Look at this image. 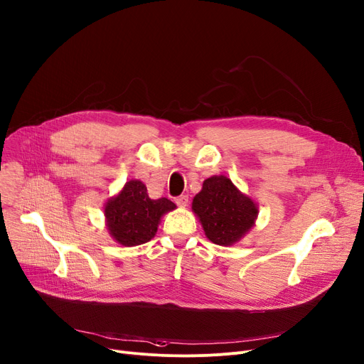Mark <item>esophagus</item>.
I'll return each instance as SVG.
<instances>
[{
  "mask_svg": "<svg viewBox=\"0 0 364 364\" xmlns=\"http://www.w3.org/2000/svg\"><path fill=\"white\" fill-rule=\"evenodd\" d=\"M176 203H177L178 206H181V208L187 206V203H188V196H187V195H181V196L176 198Z\"/></svg>",
  "mask_w": 364,
  "mask_h": 364,
  "instance_id": "34e87169",
  "label": "esophagus"
}]
</instances>
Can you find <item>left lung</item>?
<instances>
[{"label":"left lung","mask_w":364,"mask_h":364,"mask_svg":"<svg viewBox=\"0 0 364 364\" xmlns=\"http://www.w3.org/2000/svg\"><path fill=\"white\" fill-rule=\"evenodd\" d=\"M191 208L199 216L206 237L220 246L234 245L253 227L257 216L255 202L241 195L224 176L205 180Z\"/></svg>","instance_id":"1"}]
</instances>
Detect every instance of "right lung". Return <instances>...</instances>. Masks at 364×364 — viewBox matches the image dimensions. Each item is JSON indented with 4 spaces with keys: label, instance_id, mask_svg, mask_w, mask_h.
I'll return each instance as SVG.
<instances>
[{
    "label": "right lung",
    "instance_id": "right-lung-1",
    "mask_svg": "<svg viewBox=\"0 0 364 364\" xmlns=\"http://www.w3.org/2000/svg\"><path fill=\"white\" fill-rule=\"evenodd\" d=\"M176 209V205L165 198L151 199L148 188L141 181L126 183L119 195L105 206L109 234L119 245L132 247L148 241L156 234L161 216Z\"/></svg>",
    "mask_w": 364,
    "mask_h": 364
}]
</instances>
